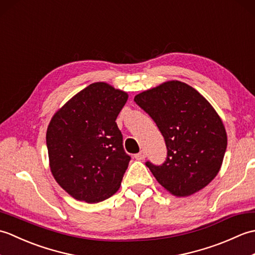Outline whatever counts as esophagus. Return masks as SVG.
Segmentation results:
<instances>
[{"label": "esophagus", "mask_w": 255, "mask_h": 255, "mask_svg": "<svg viewBox=\"0 0 255 255\" xmlns=\"http://www.w3.org/2000/svg\"><path fill=\"white\" fill-rule=\"evenodd\" d=\"M134 158H136L137 160H144V158H145V152H144L143 150L140 151L139 153H137L136 155H134Z\"/></svg>", "instance_id": "obj_1"}]
</instances>
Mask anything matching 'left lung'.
<instances>
[{
	"mask_svg": "<svg viewBox=\"0 0 255 255\" xmlns=\"http://www.w3.org/2000/svg\"><path fill=\"white\" fill-rule=\"evenodd\" d=\"M164 137L167 156L162 165H147L167 192L191 196L214 180L223 164L227 132L205 97L181 81H166L134 96Z\"/></svg>",
	"mask_w": 255,
	"mask_h": 255,
	"instance_id": "obj_1",
	"label": "left lung"
}]
</instances>
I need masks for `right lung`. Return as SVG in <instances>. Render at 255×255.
<instances>
[{"label":"right lung","instance_id":"obj_1","mask_svg":"<svg viewBox=\"0 0 255 255\" xmlns=\"http://www.w3.org/2000/svg\"><path fill=\"white\" fill-rule=\"evenodd\" d=\"M127 100L126 92L96 82L52 116L46 133L50 171L74 199L99 203L121 187L130 156L116 118Z\"/></svg>","mask_w":255,"mask_h":255}]
</instances>
